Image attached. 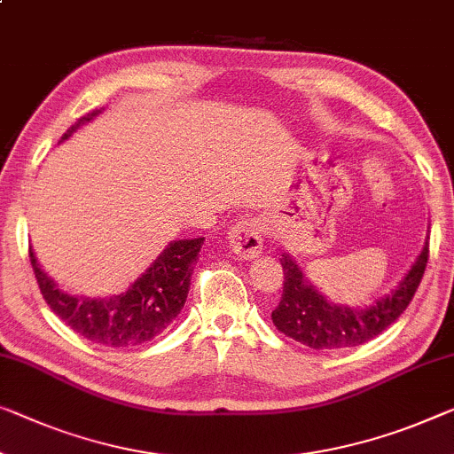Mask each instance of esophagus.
Masks as SVG:
<instances>
[{"label": "esophagus", "instance_id": "esophagus-1", "mask_svg": "<svg viewBox=\"0 0 454 454\" xmlns=\"http://www.w3.org/2000/svg\"><path fill=\"white\" fill-rule=\"evenodd\" d=\"M228 245L232 253L240 259L259 256L262 248V222L254 215H247L236 222L228 232Z\"/></svg>", "mask_w": 454, "mask_h": 454}]
</instances>
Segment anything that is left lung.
Segmentation results:
<instances>
[{
    "instance_id": "obj_1",
    "label": "left lung",
    "mask_w": 454,
    "mask_h": 454,
    "mask_svg": "<svg viewBox=\"0 0 454 454\" xmlns=\"http://www.w3.org/2000/svg\"><path fill=\"white\" fill-rule=\"evenodd\" d=\"M428 253V239H426L422 253L418 254L400 286L369 308H348L328 301L303 277L292 256L281 254L279 261L286 281H283L281 301L270 314V320L279 333L316 350L350 348L369 342L371 338L391 326L410 306L424 277Z\"/></svg>"
}]
</instances>
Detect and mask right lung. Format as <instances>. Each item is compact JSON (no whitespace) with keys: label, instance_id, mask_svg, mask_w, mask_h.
<instances>
[{"label":"right lung","instance_id":"right-lung-1","mask_svg":"<svg viewBox=\"0 0 454 454\" xmlns=\"http://www.w3.org/2000/svg\"><path fill=\"white\" fill-rule=\"evenodd\" d=\"M93 110L81 116L60 142L99 116ZM206 239L173 240L124 294L110 297H77L60 292L57 283L40 269L30 248V262L40 294L51 309L87 340L110 348H132L153 340L181 314L189 294L193 265Z\"/></svg>","mask_w":454,"mask_h":454}]
</instances>
